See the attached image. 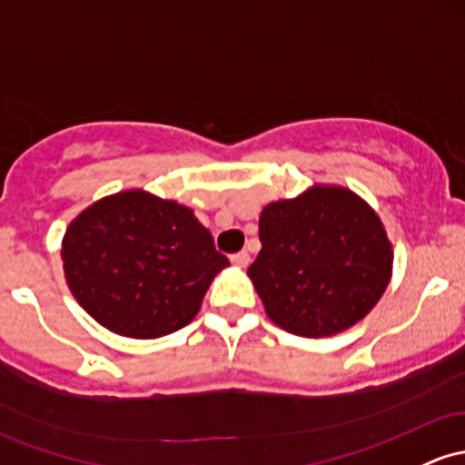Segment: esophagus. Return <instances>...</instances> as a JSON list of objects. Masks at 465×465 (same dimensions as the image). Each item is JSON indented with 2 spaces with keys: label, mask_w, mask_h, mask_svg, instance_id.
<instances>
[{
  "label": "esophagus",
  "mask_w": 465,
  "mask_h": 465,
  "mask_svg": "<svg viewBox=\"0 0 465 465\" xmlns=\"http://www.w3.org/2000/svg\"><path fill=\"white\" fill-rule=\"evenodd\" d=\"M249 260H252V258H249L247 252H238V253H233V256H232V262L236 264V267H247Z\"/></svg>",
  "instance_id": "esophagus-1"
}]
</instances>
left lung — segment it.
I'll use <instances>...</instances> for the list:
<instances>
[{
	"instance_id": "1",
	"label": "left lung",
	"mask_w": 465,
	"mask_h": 465,
	"mask_svg": "<svg viewBox=\"0 0 465 465\" xmlns=\"http://www.w3.org/2000/svg\"><path fill=\"white\" fill-rule=\"evenodd\" d=\"M258 258L249 267L269 320L302 338L360 322L391 282L392 244L357 193L313 185L260 213Z\"/></svg>"
}]
</instances>
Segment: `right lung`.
I'll return each instance as SVG.
<instances>
[{"mask_svg":"<svg viewBox=\"0 0 465 465\" xmlns=\"http://www.w3.org/2000/svg\"><path fill=\"white\" fill-rule=\"evenodd\" d=\"M65 282L116 335L154 340L190 324L229 264L190 207L127 190L92 203L61 241Z\"/></svg>","mask_w":465,"mask_h":465,"instance_id":"right-lung-1","label":"right lung"}]
</instances>
